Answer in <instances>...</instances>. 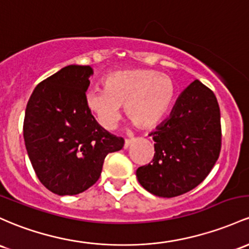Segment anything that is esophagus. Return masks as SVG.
Instances as JSON below:
<instances>
[{
    "mask_svg": "<svg viewBox=\"0 0 249 249\" xmlns=\"http://www.w3.org/2000/svg\"><path fill=\"white\" fill-rule=\"evenodd\" d=\"M131 143H132V139H125L124 142V149H127L131 145Z\"/></svg>",
    "mask_w": 249,
    "mask_h": 249,
    "instance_id": "obj_1",
    "label": "esophagus"
}]
</instances>
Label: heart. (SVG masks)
Segmentation results:
<instances>
[{
	"label": "heart",
	"mask_w": 249,
	"mask_h": 249,
	"mask_svg": "<svg viewBox=\"0 0 249 249\" xmlns=\"http://www.w3.org/2000/svg\"><path fill=\"white\" fill-rule=\"evenodd\" d=\"M103 83L104 89L89 91L85 102L104 129L114 126L120 106L136 127L152 129L164 118L176 95L174 79L149 68L116 71Z\"/></svg>",
	"instance_id": "heart-1"
}]
</instances>
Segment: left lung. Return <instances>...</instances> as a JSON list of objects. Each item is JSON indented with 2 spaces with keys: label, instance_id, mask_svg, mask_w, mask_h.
<instances>
[{
  "label": "left lung",
  "instance_id": "8db88e82",
  "mask_svg": "<svg viewBox=\"0 0 249 249\" xmlns=\"http://www.w3.org/2000/svg\"><path fill=\"white\" fill-rule=\"evenodd\" d=\"M220 107L213 91L193 81L170 116L156 127L151 163L136 171L144 189L160 197L188 193L208 176L221 150Z\"/></svg>",
  "mask_w": 249,
  "mask_h": 249
}]
</instances>
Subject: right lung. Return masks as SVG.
<instances>
[{
  "label": "right lung",
  "mask_w": 249,
  "mask_h": 249,
  "mask_svg": "<svg viewBox=\"0 0 249 249\" xmlns=\"http://www.w3.org/2000/svg\"><path fill=\"white\" fill-rule=\"evenodd\" d=\"M91 66L70 65L35 87L26 107L23 138L40 182L56 195H76L99 179L107 154L124 139L103 129L85 98Z\"/></svg>",
  "instance_id": "1"
}]
</instances>
